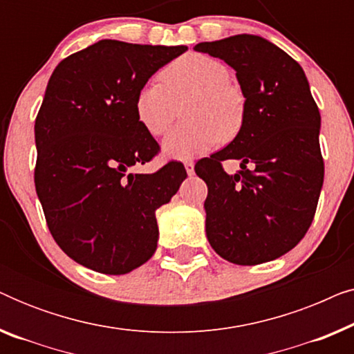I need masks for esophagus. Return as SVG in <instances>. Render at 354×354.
<instances>
[{
  "mask_svg": "<svg viewBox=\"0 0 354 354\" xmlns=\"http://www.w3.org/2000/svg\"><path fill=\"white\" fill-rule=\"evenodd\" d=\"M183 164H185V169H187L188 176H193V174H195V169H193V161H192V159H188V161H183Z\"/></svg>",
  "mask_w": 354,
  "mask_h": 354,
  "instance_id": "34e87169",
  "label": "esophagus"
}]
</instances>
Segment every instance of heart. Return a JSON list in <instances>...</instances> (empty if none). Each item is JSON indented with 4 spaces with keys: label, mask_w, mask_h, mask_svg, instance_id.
I'll return each mask as SVG.
<instances>
[{
    "label": "heart",
    "mask_w": 354,
    "mask_h": 354,
    "mask_svg": "<svg viewBox=\"0 0 354 354\" xmlns=\"http://www.w3.org/2000/svg\"><path fill=\"white\" fill-rule=\"evenodd\" d=\"M161 84L140 88L135 114L143 129L161 137L183 106L187 122L177 125L162 143L166 156L190 159L239 133L243 124V98L232 86L229 67L214 57L190 53L161 71Z\"/></svg>",
    "instance_id": "1"
}]
</instances>
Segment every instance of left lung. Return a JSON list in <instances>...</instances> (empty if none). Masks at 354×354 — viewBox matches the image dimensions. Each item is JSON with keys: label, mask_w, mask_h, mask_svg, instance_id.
<instances>
[{"label": "left lung", "mask_w": 354, "mask_h": 354, "mask_svg": "<svg viewBox=\"0 0 354 354\" xmlns=\"http://www.w3.org/2000/svg\"><path fill=\"white\" fill-rule=\"evenodd\" d=\"M193 50L234 67L245 96L236 137L195 164L207 185V240L234 264L277 259L306 235L324 183L321 114L306 75L258 35L203 41ZM225 158H240L242 171L229 176L221 167Z\"/></svg>", "instance_id": "obj_1"}]
</instances>
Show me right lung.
Segmentation results:
<instances>
[{"instance_id": "1", "label": "right lung", "mask_w": 354, "mask_h": 354, "mask_svg": "<svg viewBox=\"0 0 354 354\" xmlns=\"http://www.w3.org/2000/svg\"><path fill=\"white\" fill-rule=\"evenodd\" d=\"M187 46L100 40L62 59L35 119V188L53 239L85 268L120 275L158 246L156 209L176 195L187 171L171 161L153 174L159 145L135 114L149 77Z\"/></svg>"}]
</instances>
